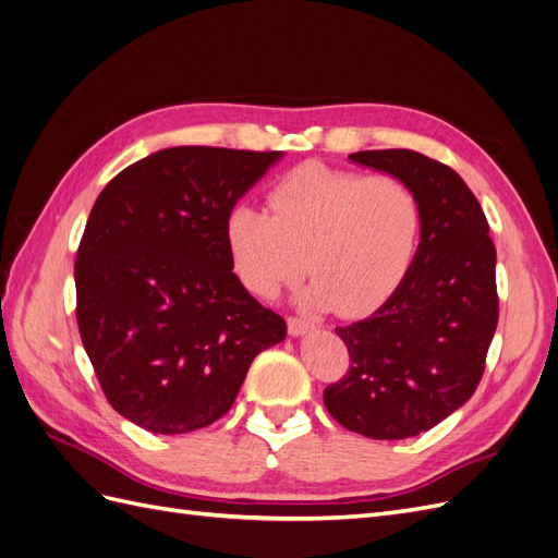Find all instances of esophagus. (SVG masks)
<instances>
[{
	"label": "esophagus",
	"instance_id": "obj_1",
	"mask_svg": "<svg viewBox=\"0 0 558 558\" xmlns=\"http://www.w3.org/2000/svg\"><path fill=\"white\" fill-rule=\"evenodd\" d=\"M286 324H289V335H293V337L305 335V332H310V330L314 328V326L310 324V320L298 318V316H291L289 320H286Z\"/></svg>",
	"mask_w": 558,
	"mask_h": 558
}]
</instances>
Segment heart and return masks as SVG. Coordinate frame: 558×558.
<instances>
[{
  "label": "heart",
  "instance_id": "heart-1",
  "mask_svg": "<svg viewBox=\"0 0 558 558\" xmlns=\"http://www.w3.org/2000/svg\"><path fill=\"white\" fill-rule=\"evenodd\" d=\"M267 214L232 207L223 238L232 272L258 298H275L302 272V302L359 318L391 300L414 265L424 211L393 174L363 177L305 162L267 191Z\"/></svg>",
  "mask_w": 558,
  "mask_h": 558
}]
</instances>
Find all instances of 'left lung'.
<instances>
[{
  "instance_id": "8db88e82",
  "label": "left lung",
  "mask_w": 558,
  "mask_h": 558,
  "mask_svg": "<svg viewBox=\"0 0 558 558\" xmlns=\"http://www.w3.org/2000/svg\"><path fill=\"white\" fill-rule=\"evenodd\" d=\"M353 162L408 181L424 228L398 293L335 328L349 373L324 391L330 416L373 440H404L461 408L484 373L498 326L496 246L477 197L451 167L408 148L359 150Z\"/></svg>"
}]
</instances>
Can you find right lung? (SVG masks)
Here are the masks:
<instances>
[{"label": "right lung", "instance_id": "1", "mask_svg": "<svg viewBox=\"0 0 558 558\" xmlns=\"http://www.w3.org/2000/svg\"><path fill=\"white\" fill-rule=\"evenodd\" d=\"M283 154L174 146L116 174L76 253V320L111 408L158 435L221 418L286 337L232 272L226 218Z\"/></svg>", "mask_w": 558, "mask_h": 558}]
</instances>
